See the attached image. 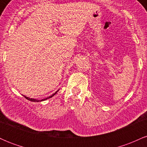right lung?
I'll use <instances>...</instances> for the list:
<instances>
[{
	"instance_id": "right-lung-1",
	"label": "right lung",
	"mask_w": 147,
	"mask_h": 147,
	"mask_svg": "<svg viewBox=\"0 0 147 147\" xmlns=\"http://www.w3.org/2000/svg\"><path fill=\"white\" fill-rule=\"evenodd\" d=\"M59 91V90H57V91H56V92H55V93L54 94H52V95H50V97H47V98H45V99H41V100H38V99H32V98H30V97H26V96H25V95H23V97H25V98H26L27 99H28V100H30V101H31V102H41V101H44V100H46V99H50V98H51V97H53L54 95H55V94L57 93V92H58Z\"/></svg>"
}]
</instances>
